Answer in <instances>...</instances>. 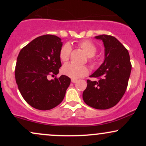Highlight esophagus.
Wrapping results in <instances>:
<instances>
[{
    "label": "esophagus",
    "mask_w": 146,
    "mask_h": 146,
    "mask_svg": "<svg viewBox=\"0 0 146 146\" xmlns=\"http://www.w3.org/2000/svg\"><path fill=\"white\" fill-rule=\"evenodd\" d=\"M78 82V80H75V79H71V82L76 83Z\"/></svg>",
    "instance_id": "34e87169"
}]
</instances>
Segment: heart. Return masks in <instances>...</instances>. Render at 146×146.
<instances>
[{
	"label": "heart",
	"mask_w": 146,
	"mask_h": 146,
	"mask_svg": "<svg viewBox=\"0 0 146 146\" xmlns=\"http://www.w3.org/2000/svg\"><path fill=\"white\" fill-rule=\"evenodd\" d=\"M79 45L86 52V55L89 57V62L92 67L98 65V62L93 59V56L98 51V46L94 43L89 40H83L79 43ZM71 52V46L69 43H65L60 48L59 56L62 62H66L69 59ZM63 73L72 79H79L88 75L89 69L86 65H78L73 63L66 64L62 68Z\"/></svg>",
	"instance_id": "heart-1"
}]
</instances>
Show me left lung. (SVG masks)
<instances>
[{"label": "left lung", "instance_id": "1", "mask_svg": "<svg viewBox=\"0 0 146 146\" xmlns=\"http://www.w3.org/2000/svg\"><path fill=\"white\" fill-rule=\"evenodd\" d=\"M105 47L104 61L90 75L98 81L87 80L82 98L87 105L95 109L112 108L124 95L131 72L132 65L128 50L115 37L100 35Z\"/></svg>", "mask_w": 146, "mask_h": 146}]
</instances>
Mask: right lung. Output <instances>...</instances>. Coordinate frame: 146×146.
<instances>
[{
    "mask_svg": "<svg viewBox=\"0 0 146 146\" xmlns=\"http://www.w3.org/2000/svg\"><path fill=\"white\" fill-rule=\"evenodd\" d=\"M61 38L53 35L38 37L20 51L15 78L18 89L31 106L41 110L55 108L62 102L71 79L58 74L62 66L59 56Z\"/></svg>",
    "mask_w": 146,
    "mask_h": 146,
    "instance_id": "add662e5",
    "label": "right lung"
}]
</instances>
